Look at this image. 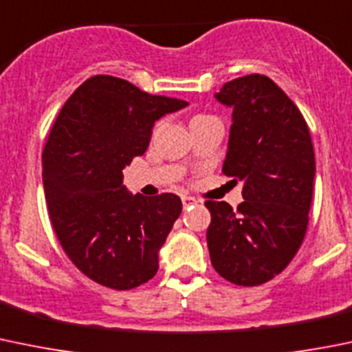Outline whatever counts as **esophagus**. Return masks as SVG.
I'll return each mask as SVG.
<instances>
[{
  "mask_svg": "<svg viewBox=\"0 0 352 352\" xmlns=\"http://www.w3.org/2000/svg\"><path fill=\"white\" fill-rule=\"evenodd\" d=\"M196 203H197L196 197H192V196H186V194H184V196H182V204H184V208L190 206V204H196Z\"/></svg>",
  "mask_w": 352,
  "mask_h": 352,
  "instance_id": "obj_1",
  "label": "esophagus"
}]
</instances>
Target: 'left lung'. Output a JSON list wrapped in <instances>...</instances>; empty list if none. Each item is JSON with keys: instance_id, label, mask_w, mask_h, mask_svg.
I'll return each instance as SVG.
<instances>
[{"instance_id": "8db88e82", "label": "left lung", "mask_w": 352, "mask_h": 352, "mask_svg": "<svg viewBox=\"0 0 352 352\" xmlns=\"http://www.w3.org/2000/svg\"><path fill=\"white\" fill-rule=\"evenodd\" d=\"M232 111L221 172L242 180L237 210L206 201V232L214 270L235 285H261L285 270L308 228L315 151L308 124L291 98L267 75L227 82L214 94Z\"/></svg>"}]
</instances>
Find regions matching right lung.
Returning a JSON list of instances; mask_svg holds the SVG:
<instances>
[{
  "label": "right lung",
  "instance_id": "right-lung-1",
  "mask_svg": "<svg viewBox=\"0 0 352 352\" xmlns=\"http://www.w3.org/2000/svg\"><path fill=\"white\" fill-rule=\"evenodd\" d=\"M186 107L94 75L68 98L47 135L43 184L54 234L75 267L104 287L129 291L158 272L182 201L170 192L132 196L122 170L144 155L156 120Z\"/></svg>",
  "mask_w": 352,
  "mask_h": 352
}]
</instances>
